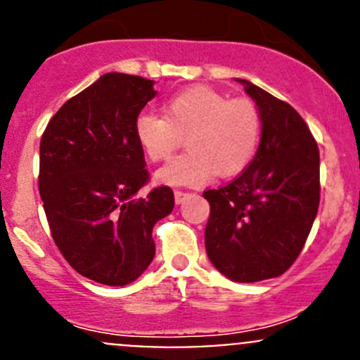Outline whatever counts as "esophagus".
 Returning <instances> with one entry per match:
<instances>
[{"label": "esophagus", "mask_w": 360, "mask_h": 360, "mask_svg": "<svg viewBox=\"0 0 360 360\" xmlns=\"http://www.w3.org/2000/svg\"><path fill=\"white\" fill-rule=\"evenodd\" d=\"M188 197H190V193H186V191H179V190L174 191V200H176V203H183Z\"/></svg>", "instance_id": "34e87169"}]
</instances>
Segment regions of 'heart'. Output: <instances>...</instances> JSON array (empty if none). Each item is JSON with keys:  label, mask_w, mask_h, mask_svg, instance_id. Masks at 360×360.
I'll use <instances>...</instances> for the list:
<instances>
[{"label": "heart", "mask_w": 360, "mask_h": 360, "mask_svg": "<svg viewBox=\"0 0 360 360\" xmlns=\"http://www.w3.org/2000/svg\"><path fill=\"white\" fill-rule=\"evenodd\" d=\"M134 132L151 162L169 158L181 143L188 151L157 172L167 186H200L214 176L248 169L261 139V120L248 99H228L209 86H191L165 101L163 116L141 112Z\"/></svg>", "instance_id": "obj_1"}]
</instances>
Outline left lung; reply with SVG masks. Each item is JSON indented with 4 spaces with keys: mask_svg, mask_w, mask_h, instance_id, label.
<instances>
[{
    "mask_svg": "<svg viewBox=\"0 0 360 360\" xmlns=\"http://www.w3.org/2000/svg\"><path fill=\"white\" fill-rule=\"evenodd\" d=\"M261 143L248 169L230 184L203 191L210 203L205 250L233 282L278 277L300 256L321 202V160L300 112L248 79Z\"/></svg>",
    "mask_w": 360,
    "mask_h": 360,
    "instance_id": "obj_1",
    "label": "left lung"
}]
</instances>
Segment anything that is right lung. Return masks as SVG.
<instances>
[{
  "mask_svg": "<svg viewBox=\"0 0 360 360\" xmlns=\"http://www.w3.org/2000/svg\"><path fill=\"white\" fill-rule=\"evenodd\" d=\"M153 85L103 75L52 116L39 143L38 186L53 242L79 275L104 285L141 277L155 256L153 226L174 209L169 186L136 198L150 172L134 123L157 96Z\"/></svg>",
  "mask_w": 360,
  "mask_h": 360,
  "instance_id": "right-lung-1",
  "label": "right lung"
}]
</instances>
